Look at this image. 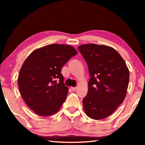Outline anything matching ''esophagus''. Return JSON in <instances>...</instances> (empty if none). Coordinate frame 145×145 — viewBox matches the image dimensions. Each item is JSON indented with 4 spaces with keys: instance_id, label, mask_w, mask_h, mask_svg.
Returning a JSON list of instances; mask_svg holds the SVG:
<instances>
[{
    "instance_id": "34e87169",
    "label": "esophagus",
    "mask_w": 145,
    "mask_h": 145,
    "mask_svg": "<svg viewBox=\"0 0 145 145\" xmlns=\"http://www.w3.org/2000/svg\"><path fill=\"white\" fill-rule=\"evenodd\" d=\"M71 89H72L73 91H75L77 90V88H76V87H72V88H71Z\"/></svg>"
}]
</instances>
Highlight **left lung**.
Returning a JSON list of instances; mask_svg holds the SVG:
<instances>
[{"label":"left lung","mask_w":145,"mask_h":145,"mask_svg":"<svg viewBox=\"0 0 145 145\" xmlns=\"http://www.w3.org/2000/svg\"><path fill=\"white\" fill-rule=\"evenodd\" d=\"M78 49L87 63L88 91L82 103L90 118L102 120L116 111L125 98L129 71L121 56L110 46L85 44Z\"/></svg>","instance_id":"8db88e82"}]
</instances>
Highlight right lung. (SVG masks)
<instances>
[{"mask_svg": "<svg viewBox=\"0 0 145 145\" xmlns=\"http://www.w3.org/2000/svg\"><path fill=\"white\" fill-rule=\"evenodd\" d=\"M77 52L70 45L52 44L36 49L24 61L18 78L26 104L40 116L57 112L65 101L68 88L61 68Z\"/></svg>", "mask_w": 145, "mask_h": 145, "instance_id": "right-lung-1", "label": "right lung"}]
</instances>
